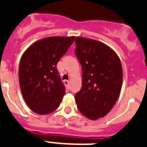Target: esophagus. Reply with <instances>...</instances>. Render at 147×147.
Returning a JSON list of instances; mask_svg holds the SVG:
<instances>
[{
    "instance_id": "esophagus-1",
    "label": "esophagus",
    "mask_w": 147,
    "mask_h": 147,
    "mask_svg": "<svg viewBox=\"0 0 147 147\" xmlns=\"http://www.w3.org/2000/svg\"><path fill=\"white\" fill-rule=\"evenodd\" d=\"M69 83H70V82H69L68 80H64V84L65 85V86H66L67 88L69 87Z\"/></svg>"
}]
</instances>
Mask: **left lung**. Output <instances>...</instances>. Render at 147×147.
Wrapping results in <instances>:
<instances>
[{
    "mask_svg": "<svg viewBox=\"0 0 147 147\" xmlns=\"http://www.w3.org/2000/svg\"><path fill=\"white\" fill-rule=\"evenodd\" d=\"M75 42L83 71L76 102L84 117L98 120L109 113L119 98L123 82L121 62L109 46L99 41L76 37Z\"/></svg>",
    "mask_w": 147,
    "mask_h": 147,
    "instance_id": "left-lung-1",
    "label": "left lung"
}]
</instances>
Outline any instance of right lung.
<instances>
[{
  "instance_id": "right-lung-1",
  "label": "right lung",
  "mask_w": 147,
  "mask_h": 147,
  "mask_svg": "<svg viewBox=\"0 0 147 147\" xmlns=\"http://www.w3.org/2000/svg\"><path fill=\"white\" fill-rule=\"evenodd\" d=\"M75 36H53L37 41L22 55L19 67L21 92L27 106L39 114L56 110L65 94L57 64Z\"/></svg>"
}]
</instances>
